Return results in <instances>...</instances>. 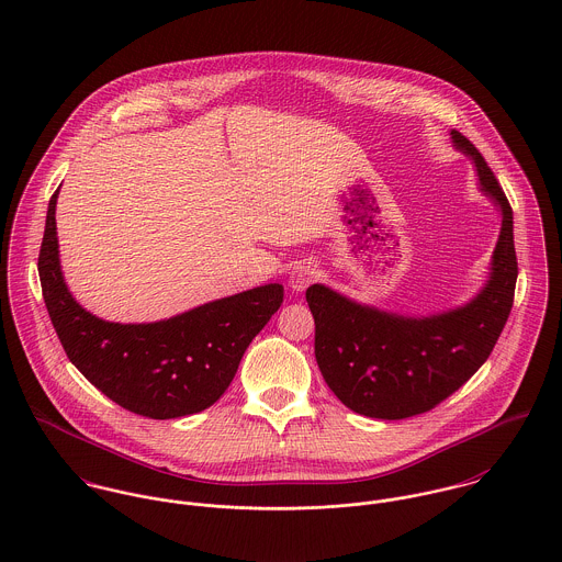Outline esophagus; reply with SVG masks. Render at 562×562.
<instances>
[{
  "label": "esophagus",
  "mask_w": 562,
  "mask_h": 562,
  "mask_svg": "<svg viewBox=\"0 0 562 562\" xmlns=\"http://www.w3.org/2000/svg\"><path fill=\"white\" fill-rule=\"evenodd\" d=\"M316 277H318L316 266H312L310 261H303V263H299V266L292 268L290 279H288V285H290V290H292L294 294H303V292L316 281Z\"/></svg>",
  "instance_id": "esophagus-1"
}]
</instances>
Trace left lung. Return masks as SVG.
Instances as JSON below:
<instances>
[{"instance_id":"obj_1","label":"left lung","mask_w":562,"mask_h":562,"mask_svg":"<svg viewBox=\"0 0 562 562\" xmlns=\"http://www.w3.org/2000/svg\"><path fill=\"white\" fill-rule=\"evenodd\" d=\"M450 136L476 166L481 192L502 214L481 292L448 312L402 316L357 303L322 283L307 288L322 376L350 411L368 417L404 419L454 394L488 359L513 307V210L481 151L457 130Z\"/></svg>"}]
</instances>
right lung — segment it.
<instances>
[{"mask_svg":"<svg viewBox=\"0 0 562 562\" xmlns=\"http://www.w3.org/2000/svg\"><path fill=\"white\" fill-rule=\"evenodd\" d=\"M58 192L47 210L38 277L69 361L110 401L151 419L212 406L232 385L252 337L281 307L283 285H259L168 321H101L81 307L65 283L56 232Z\"/></svg>","mask_w":562,"mask_h":562,"instance_id":"add662e5","label":"right lung"}]
</instances>
